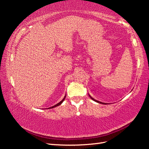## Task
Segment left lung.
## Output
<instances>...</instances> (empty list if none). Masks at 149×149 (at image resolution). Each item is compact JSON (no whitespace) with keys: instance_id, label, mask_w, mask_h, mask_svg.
Listing matches in <instances>:
<instances>
[{"instance_id":"1","label":"left lung","mask_w":149,"mask_h":149,"mask_svg":"<svg viewBox=\"0 0 149 149\" xmlns=\"http://www.w3.org/2000/svg\"><path fill=\"white\" fill-rule=\"evenodd\" d=\"M90 98H91V99H93V100L94 101H95V102H97L98 103H101V104H105V103H102V102H99V101H97V100H95V99H93V98H92V97H91V96H90Z\"/></svg>"}]
</instances>
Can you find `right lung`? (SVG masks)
<instances>
[{
	"label": "right lung",
	"instance_id": "right-lung-1",
	"mask_svg": "<svg viewBox=\"0 0 149 149\" xmlns=\"http://www.w3.org/2000/svg\"><path fill=\"white\" fill-rule=\"evenodd\" d=\"M65 97H66V96L64 97V99H63L61 101V102H59V103H58V104H56V105H54V106H53L52 107H49V108L50 109H51V108H54V107H56V106H59L60 105V104H61L63 102V101H64V100H65ZM49 109V108H48Z\"/></svg>",
	"mask_w": 149,
	"mask_h": 149
}]
</instances>
